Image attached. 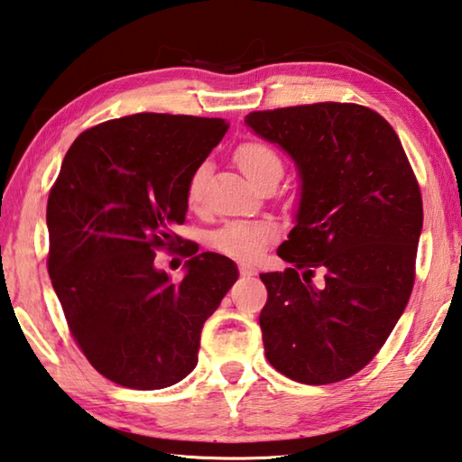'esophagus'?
Returning <instances> with one entry per match:
<instances>
[{
  "label": "esophagus",
  "mask_w": 462,
  "mask_h": 462,
  "mask_svg": "<svg viewBox=\"0 0 462 462\" xmlns=\"http://www.w3.org/2000/svg\"><path fill=\"white\" fill-rule=\"evenodd\" d=\"M239 272H241L243 277H254V275H257V269H255L254 265H247V263H243V265L239 267Z\"/></svg>",
  "instance_id": "1"
}]
</instances>
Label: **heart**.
Returning a JSON list of instances; mask_svg holds the SVG:
<instances>
[{"instance_id":"obj_1","label":"heart","mask_w":462,"mask_h":462,"mask_svg":"<svg viewBox=\"0 0 462 462\" xmlns=\"http://www.w3.org/2000/svg\"><path fill=\"white\" fill-rule=\"evenodd\" d=\"M235 161L245 175L261 185L269 177H280L283 172V161L273 146L261 141H247L237 146ZM208 179V162H201L193 171L187 185V201L197 207L203 199V190ZM277 237V231L272 223H249L235 221L225 225L223 229L211 235V245L219 254L241 261H254L267 249L269 243Z\"/></svg>"}]
</instances>
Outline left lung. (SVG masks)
Instances as JSON below:
<instances>
[{"instance_id":"8db88e82","label":"left lung","mask_w":462,"mask_h":462,"mask_svg":"<svg viewBox=\"0 0 462 462\" xmlns=\"http://www.w3.org/2000/svg\"><path fill=\"white\" fill-rule=\"evenodd\" d=\"M245 125L300 177L295 225L277 249L293 267L259 275L267 360L301 384L350 378L384 346L414 285L422 197L411 162L394 128L358 104L251 112Z\"/></svg>"}]
</instances>
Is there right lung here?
<instances>
[{"instance_id": "obj_1", "label": "right lung", "mask_w": 462, "mask_h": 462, "mask_svg": "<svg viewBox=\"0 0 462 462\" xmlns=\"http://www.w3.org/2000/svg\"><path fill=\"white\" fill-rule=\"evenodd\" d=\"M227 128L141 112L86 130L64 156L46 213L50 280L76 344L120 386L189 376L203 324L237 282L235 261L193 245L180 282L154 265V249L182 241L189 179Z\"/></svg>"}]
</instances>
